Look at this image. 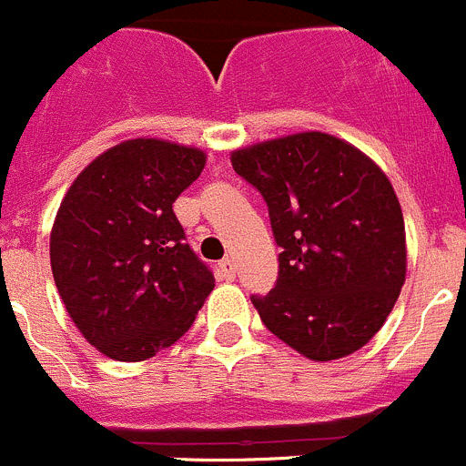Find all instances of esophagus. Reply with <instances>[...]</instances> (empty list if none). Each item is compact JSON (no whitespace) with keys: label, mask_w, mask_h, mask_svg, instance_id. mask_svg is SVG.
<instances>
[{"label":"esophagus","mask_w":466,"mask_h":466,"mask_svg":"<svg viewBox=\"0 0 466 466\" xmlns=\"http://www.w3.org/2000/svg\"><path fill=\"white\" fill-rule=\"evenodd\" d=\"M219 276H222L224 280H233L235 279V262L233 260H222L219 262Z\"/></svg>","instance_id":"esophagus-1"}]
</instances>
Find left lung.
Returning a JSON list of instances; mask_svg holds the SVG:
<instances>
[{"label": "left lung", "mask_w": 466, "mask_h": 466, "mask_svg": "<svg viewBox=\"0 0 466 466\" xmlns=\"http://www.w3.org/2000/svg\"><path fill=\"white\" fill-rule=\"evenodd\" d=\"M267 201L279 280L251 297L262 324L308 360L351 356L380 329L405 283V224L383 169L321 131L231 151Z\"/></svg>", "instance_id": "1"}]
</instances>
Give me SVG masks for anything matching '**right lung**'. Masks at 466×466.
I'll return each instance as SVG.
<instances>
[{"label": "right lung", "mask_w": 466, "mask_h": 466, "mask_svg": "<svg viewBox=\"0 0 466 466\" xmlns=\"http://www.w3.org/2000/svg\"><path fill=\"white\" fill-rule=\"evenodd\" d=\"M206 151L136 137L96 156L66 192L49 235L52 274L83 338L140 362L187 333L215 279L174 215Z\"/></svg>", "instance_id": "1"}]
</instances>
